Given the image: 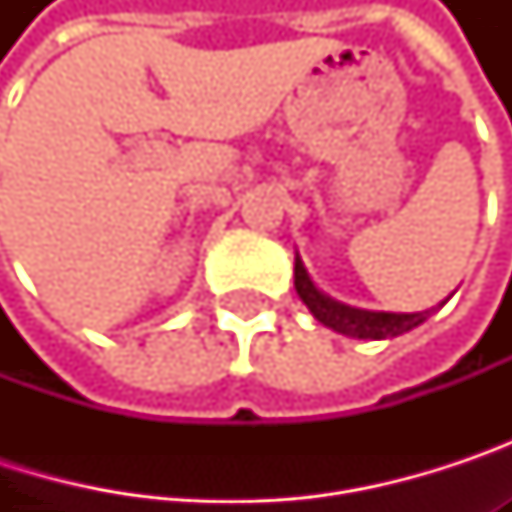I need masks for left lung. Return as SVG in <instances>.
I'll return each instance as SVG.
<instances>
[{
	"mask_svg": "<svg viewBox=\"0 0 512 512\" xmlns=\"http://www.w3.org/2000/svg\"><path fill=\"white\" fill-rule=\"evenodd\" d=\"M293 284H296V293L299 299L308 305V311L329 329H335L338 335H347V338H358V341H388V338H397L403 332H412L415 326H421L433 311L439 308H430V311H415V314H394V311H364V308H353V305H344L332 296H326L308 275L302 257L296 255V266H293Z\"/></svg>",
	"mask_w": 512,
	"mask_h": 512,
	"instance_id": "left-lung-1",
	"label": "left lung"
}]
</instances>
